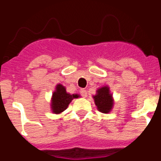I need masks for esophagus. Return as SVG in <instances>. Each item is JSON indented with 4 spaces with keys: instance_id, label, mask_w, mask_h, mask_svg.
<instances>
[{
    "instance_id": "obj_1",
    "label": "esophagus",
    "mask_w": 161,
    "mask_h": 161,
    "mask_svg": "<svg viewBox=\"0 0 161 161\" xmlns=\"http://www.w3.org/2000/svg\"><path fill=\"white\" fill-rule=\"evenodd\" d=\"M80 93L82 95V97H87V91H86V89H81L80 90Z\"/></svg>"
}]
</instances>
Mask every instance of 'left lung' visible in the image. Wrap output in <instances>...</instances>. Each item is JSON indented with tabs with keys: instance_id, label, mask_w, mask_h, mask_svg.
Listing matches in <instances>:
<instances>
[{
	"instance_id": "obj_1",
	"label": "left lung",
	"mask_w": 161,
	"mask_h": 161,
	"mask_svg": "<svg viewBox=\"0 0 161 161\" xmlns=\"http://www.w3.org/2000/svg\"><path fill=\"white\" fill-rule=\"evenodd\" d=\"M97 109L103 114H109L113 109L114 101L113 94L110 93L109 87L105 85L98 88L96 91V94L93 96Z\"/></svg>"
}]
</instances>
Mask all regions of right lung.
I'll return each instance as SVG.
<instances>
[{
    "label": "right lung",
    "instance_id": "1",
    "mask_svg": "<svg viewBox=\"0 0 161 161\" xmlns=\"http://www.w3.org/2000/svg\"><path fill=\"white\" fill-rule=\"evenodd\" d=\"M79 97H80V94H71L67 92L65 86L61 84H57L51 99V110L55 114L63 113L74 98Z\"/></svg>",
    "mask_w": 161,
    "mask_h": 161
}]
</instances>
